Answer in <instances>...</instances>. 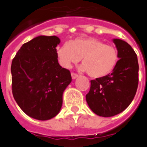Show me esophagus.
Instances as JSON below:
<instances>
[{
	"label": "esophagus",
	"instance_id": "1",
	"mask_svg": "<svg viewBox=\"0 0 147 147\" xmlns=\"http://www.w3.org/2000/svg\"><path fill=\"white\" fill-rule=\"evenodd\" d=\"M71 77H72L73 79H75L78 77V75L76 74V73H71Z\"/></svg>",
	"mask_w": 147,
	"mask_h": 147
}]
</instances>
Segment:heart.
I'll use <instances>...</instances> for the list:
<instances>
[{
	"label": "heart",
	"mask_w": 147,
	"mask_h": 147,
	"mask_svg": "<svg viewBox=\"0 0 147 147\" xmlns=\"http://www.w3.org/2000/svg\"><path fill=\"white\" fill-rule=\"evenodd\" d=\"M57 57L59 64L66 69L81 59L82 69L93 78L111 74L119 61V53L114 46L90 36L78 37L62 45L57 50Z\"/></svg>",
	"instance_id": "heart-1"
}]
</instances>
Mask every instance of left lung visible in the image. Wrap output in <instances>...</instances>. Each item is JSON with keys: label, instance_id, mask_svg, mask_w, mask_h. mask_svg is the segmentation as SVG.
I'll use <instances>...</instances> for the list:
<instances>
[{"label": "left lung", "instance_id": "obj_1", "mask_svg": "<svg viewBox=\"0 0 147 147\" xmlns=\"http://www.w3.org/2000/svg\"><path fill=\"white\" fill-rule=\"evenodd\" d=\"M119 61L113 71L101 78L90 80V88L86 94L90 109L96 115L111 117L126 109L136 93L139 84L137 56L130 45L115 38Z\"/></svg>", "mask_w": 147, "mask_h": 147}]
</instances>
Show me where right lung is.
Segmentation results:
<instances>
[{
    "instance_id": "1",
    "label": "right lung",
    "mask_w": 147,
    "mask_h": 147,
    "mask_svg": "<svg viewBox=\"0 0 147 147\" xmlns=\"http://www.w3.org/2000/svg\"><path fill=\"white\" fill-rule=\"evenodd\" d=\"M55 36H40L23 44L12 60V94L25 114L38 120L57 115L63 93L72 80L69 69L58 63Z\"/></svg>"
}]
</instances>
